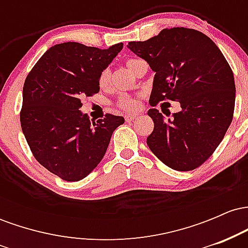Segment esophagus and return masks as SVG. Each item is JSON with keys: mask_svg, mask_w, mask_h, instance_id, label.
Instances as JSON below:
<instances>
[{"mask_svg": "<svg viewBox=\"0 0 248 248\" xmlns=\"http://www.w3.org/2000/svg\"><path fill=\"white\" fill-rule=\"evenodd\" d=\"M136 118H138V114H135V113H129V114L124 115V119H126L127 122H130V121L135 120Z\"/></svg>", "mask_w": 248, "mask_h": 248, "instance_id": "34e87169", "label": "esophagus"}]
</instances>
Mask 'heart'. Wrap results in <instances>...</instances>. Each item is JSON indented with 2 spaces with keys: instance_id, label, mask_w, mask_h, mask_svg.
<instances>
[{
  "instance_id": "heart-1",
  "label": "heart",
  "mask_w": 248,
  "mask_h": 248,
  "mask_svg": "<svg viewBox=\"0 0 248 248\" xmlns=\"http://www.w3.org/2000/svg\"><path fill=\"white\" fill-rule=\"evenodd\" d=\"M138 62H139L138 59H128L126 62L127 69L132 72L134 69V65H135ZM109 80H110L109 70L105 69L100 73V76H99V79H98L99 86L101 88H106L108 86V84H109ZM116 105L124 110H134L140 106V95L122 94L119 96Z\"/></svg>"
}]
</instances>
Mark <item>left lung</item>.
Listing matches in <instances>:
<instances>
[{
  "mask_svg": "<svg viewBox=\"0 0 248 248\" xmlns=\"http://www.w3.org/2000/svg\"><path fill=\"white\" fill-rule=\"evenodd\" d=\"M128 47L155 72L149 104L179 101L181 112L164 120L150 108L154 130L147 144L166 166L189 171L215 153L233 119L234 77L217 45L201 31L187 28L162 30ZM167 114V116H169Z\"/></svg>",
  "mask_w": 248,
  "mask_h": 248,
  "instance_id": "left-lung-1",
  "label": "left lung"
}]
</instances>
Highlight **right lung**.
<instances>
[{"label": "right lung", "instance_id": "add662e5", "mask_svg": "<svg viewBox=\"0 0 248 248\" xmlns=\"http://www.w3.org/2000/svg\"><path fill=\"white\" fill-rule=\"evenodd\" d=\"M124 47L107 50L67 42L51 46L24 81L21 126L31 153L67 182L85 178L100 163L124 116L91 121L79 110L82 96L99 92V76Z\"/></svg>", "mask_w": 248, "mask_h": 248}]
</instances>
